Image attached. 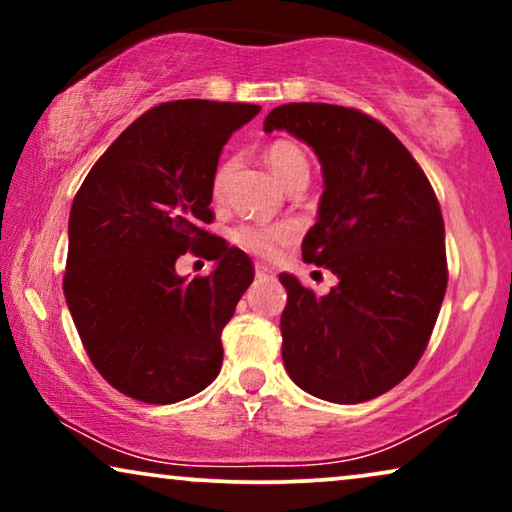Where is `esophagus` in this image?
Segmentation results:
<instances>
[{
    "instance_id": "esophagus-1",
    "label": "esophagus",
    "mask_w": 512,
    "mask_h": 512,
    "mask_svg": "<svg viewBox=\"0 0 512 512\" xmlns=\"http://www.w3.org/2000/svg\"><path fill=\"white\" fill-rule=\"evenodd\" d=\"M256 277H272V270L268 265H256Z\"/></svg>"
}]
</instances>
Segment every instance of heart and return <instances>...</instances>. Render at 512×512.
<instances>
[{
    "label": "heart",
    "instance_id": "1",
    "mask_svg": "<svg viewBox=\"0 0 512 512\" xmlns=\"http://www.w3.org/2000/svg\"><path fill=\"white\" fill-rule=\"evenodd\" d=\"M265 160H268L270 170L275 172V177L282 181V184L289 188L298 181L307 184V177H310V158H307L305 149L291 139H275V142L268 144L265 149ZM233 163L230 160H223V163L216 167L212 177V195L214 198H221L223 188H226L228 174ZM233 242L237 247L249 251V254L261 256V258H272L279 254V249L284 244L293 242L298 237V226L291 221L284 223H242L233 230Z\"/></svg>",
    "mask_w": 512,
    "mask_h": 512
}]
</instances>
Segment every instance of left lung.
I'll return each instance as SVG.
<instances>
[{"mask_svg":"<svg viewBox=\"0 0 512 512\" xmlns=\"http://www.w3.org/2000/svg\"><path fill=\"white\" fill-rule=\"evenodd\" d=\"M272 130L303 139L321 160L326 188L303 258L340 279L319 298L279 275L284 366L324 401H370L412 373L436 326L447 289L438 198L394 132L359 109L282 104L265 118Z\"/></svg>","mask_w":512,"mask_h":512,"instance_id":"left-lung-1","label":"left lung"}]
</instances>
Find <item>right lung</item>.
Returning a JSON list of instances; mask_svg holds the SVG:
<instances>
[{
    "label": "right lung",
    "mask_w": 512,
    "mask_h": 512,
    "mask_svg": "<svg viewBox=\"0 0 512 512\" xmlns=\"http://www.w3.org/2000/svg\"><path fill=\"white\" fill-rule=\"evenodd\" d=\"M261 107L174 100L130 123L97 158L69 212L65 298L104 380L151 405L195 396L223 363L221 333L254 282L244 251L205 230L223 144ZM216 260L186 283L176 258Z\"/></svg>",
    "instance_id": "1"
}]
</instances>
